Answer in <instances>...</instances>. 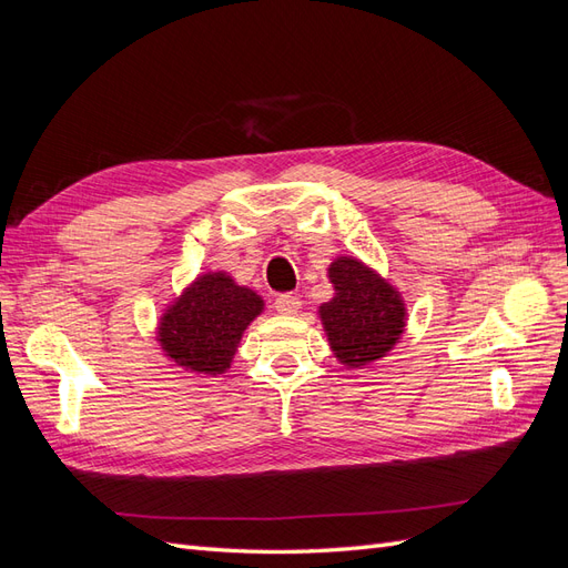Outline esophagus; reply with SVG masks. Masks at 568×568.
<instances>
[{
  "label": "esophagus",
  "instance_id": "esophagus-1",
  "mask_svg": "<svg viewBox=\"0 0 568 568\" xmlns=\"http://www.w3.org/2000/svg\"><path fill=\"white\" fill-rule=\"evenodd\" d=\"M274 311L282 315H294L301 311V298L294 294H282L274 298Z\"/></svg>",
  "mask_w": 568,
  "mask_h": 568
}]
</instances>
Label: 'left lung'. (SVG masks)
Here are the masks:
<instances>
[{
	"label": "left lung",
	"mask_w": 568,
	"mask_h": 568,
	"mask_svg": "<svg viewBox=\"0 0 568 568\" xmlns=\"http://www.w3.org/2000/svg\"><path fill=\"white\" fill-rule=\"evenodd\" d=\"M329 282L334 298L320 305V320L338 363L357 369L382 359L405 332L403 296L353 255L336 257Z\"/></svg>",
	"instance_id": "left-lung-1"
}]
</instances>
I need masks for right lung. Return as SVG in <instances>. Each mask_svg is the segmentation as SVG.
Instances as JSON below:
<instances>
[{
  "label": "right lung",
  "instance_id": "add662e5",
  "mask_svg": "<svg viewBox=\"0 0 568 568\" xmlns=\"http://www.w3.org/2000/svg\"><path fill=\"white\" fill-rule=\"evenodd\" d=\"M263 298L227 272H205L168 305L159 343L178 367L192 374H225L246 326L263 313Z\"/></svg>",
  "mask_w": 568,
  "mask_h": 568
}]
</instances>
